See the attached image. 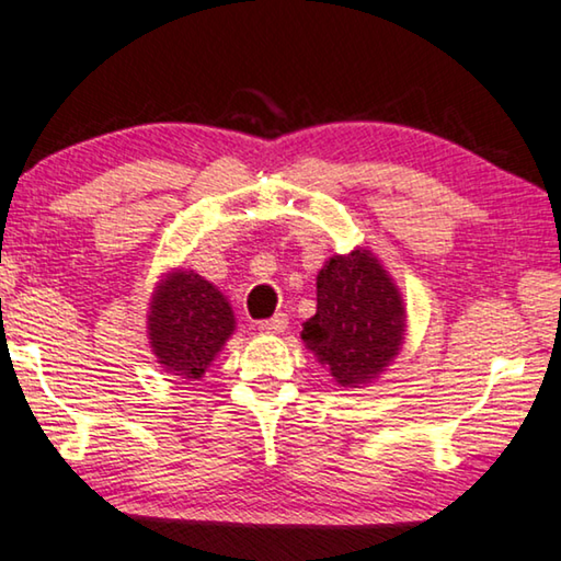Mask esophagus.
Returning a JSON list of instances; mask_svg holds the SVG:
<instances>
[{"instance_id":"esophagus-1","label":"esophagus","mask_w":561,"mask_h":561,"mask_svg":"<svg viewBox=\"0 0 561 561\" xmlns=\"http://www.w3.org/2000/svg\"><path fill=\"white\" fill-rule=\"evenodd\" d=\"M286 328H288V318L283 313L273 316L271 320H261V323H259V330L265 335H280Z\"/></svg>"}]
</instances>
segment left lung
Masks as SVG:
<instances>
[{"label": "left lung", "instance_id": "left-lung-1", "mask_svg": "<svg viewBox=\"0 0 561 561\" xmlns=\"http://www.w3.org/2000/svg\"><path fill=\"white\" fill-rule=\"evenodd\" d=\"M318 310L302 343L341 388H367L402 351L408 310L392 275L367 248L328 259L318 271Z\"/></svg>", "mask_w": 561, "mask_h": 561}]
</instances>
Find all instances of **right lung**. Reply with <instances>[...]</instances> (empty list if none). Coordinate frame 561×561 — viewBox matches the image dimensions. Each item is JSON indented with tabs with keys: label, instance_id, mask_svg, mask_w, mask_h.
I'll use <instances>...</instances> for the list:
<instances>
[{
	"label": "right lung",
	"instance_id": "right-lung-1",
	"mask_svg": "<svg viewBox=\"0 0 561 561\" xmlns=\"http://www.w3.org/2000/svg\"><path fill=\"white\" fill-rule=\"evenodd\" d=\"M236 330L228 298L191 268H171L156 283L146 335L163 373L201 380Z\"/></svg>",
	"mask_w": 561,
	"mask_h": 561
}]
</instances>
